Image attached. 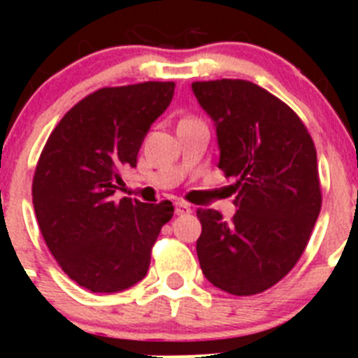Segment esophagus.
<instances>
[{
  "mask_svg": "<svg viewBox=\"0 0 358 358\" xmlns=\"http://www.w3.org/2000/svg\"><path fill=\"white\" fill-rule=\"evenodd\" d=\"M189 211H192V208L186 202H176V215H188Z\"/></svg>",
  "mask_w": 358,
  "mask_h": 358,
  "instance_id": "esophagus-1",
  "label": "esophagus"
}]
</instances>
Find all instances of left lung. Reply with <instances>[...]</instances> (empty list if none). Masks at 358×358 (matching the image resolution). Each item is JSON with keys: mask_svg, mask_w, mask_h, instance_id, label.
<instances>
[{"mask_svg": "<svg viewBox=\"0 0 358 358\" xmlns=\"http://www.w3.org/2000/svg\"><path fill=\"white\" fill-rule=\"evenodd\" d=\"M217 129L218 169L235 177L236 213L199 210L197 256L210 283L252 296L290 273L321 211L317 154L299 116L248 80L194 82Z\"/></svg>", "mask_w": 358, "mask_h": 358, "instance_id": "1", "label": "left lung"}]
</instances>
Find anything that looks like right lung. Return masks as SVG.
Returning a JSON list of instances; mask_svg holds the SVG:
<instances>
[{
	"instance_id": "obj_1",
	"label": "right lung",
	"mask_w": 358,
	"mask_h": 358,
	"mask_svg": "<svg viewBox=\"0 0 358 358\" xmlns=\"http://www.w3.org/2000/svg\"><path fill=\"white\" fill-rule=\"evenodd\" d=\"M173 82L102 87L68 110L41 152L31 197L59 265L91 292H120L147 276L152 245L173 215L170 201L115 199Z\"/></svg>"
}]
</instances>
